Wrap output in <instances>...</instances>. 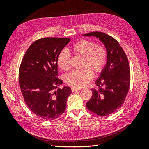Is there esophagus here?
<instances>
[{
	"instance_id": "obj_1",
	"label": "esophagus",
	"mask_w": 149,
	"mask_h": 149,
	"mask_svg": "<svg viewBox=\"0 0 149 149\" xmlns=\"http://www.w3.org/2000/svg\"><path fill=\"white\" fill-rule=\"evenodd\" d=\"M78 90H79V89H78V88H71V91H72V92L77 91H78Z\"/></svg>"
}]
</instances>
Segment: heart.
I'll return each mask as SVG.
<instances>
[{
	"mask_svg": "<svg viewBox=\"0 0 149 149\" xmlns=\"http://www.w3.org/2000/svg\"><path fill=\"white\" fill-rule=\"evenodd\" d=\"M71 50L75 55L83 57L82 70L70 72L66 76V82L72 86L81 88L86 86L93 76L92 70L95 74L103 71L107 60V52L104 47L89 40H81L71 47ZM70 55L65 50L60 52L57 57V64L63 70L70 68Z\"/></svg>",
	"mask_w": 149,
	"mask_h": 149,
	"instance_id": "b5f03b06",
	"label": "heart"
}]
</instances>
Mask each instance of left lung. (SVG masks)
<instances>
[{"label": "left lung", "mask_w": 149, "mask_h": 149, "mask_svg": "<svg viewBox=\"0 0 149 149\" xmlns=\"http://www.w3.org/2000/svg\"><path fill=\"white\" fill-rule=\"evenodd\" d=\"M83 36L99 38L107 52L106 65L95 82L102 88L92 89V97L86 103L88 109L94 113L107 116L120 108L128 93L130 70L127 57L118 42L109 35L93 31Z\"/></svg>", "instance_id": "left-lung-1"}]
</instances>
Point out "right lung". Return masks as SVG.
Returning a JSON list of instances; mask_svg holds the SVG:
<instances>
[{
    "instance_id": "right-lung-1",
    "label": "right lung",
    "mask_w": 149,
    "mask_h": 149,
    "mask_svg": "<svg viewBox=\"0 0 149 149\" xmlns=\"http://www.w3.org/2000/svg\"><path fill=\"white\" fill-rule=\"evenodd\" d=\"M68 38H43L36 40L26 52L19 69V84L26 104L43 119L51 120L64 113L70 87L55 89L62 84L57 78V57Z\"/></svg>"
}]
</instances>
